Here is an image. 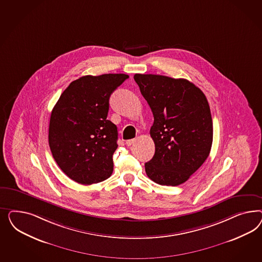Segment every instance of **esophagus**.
Wrapping results in <instances>:
<instances>
[{
	"label": "esophagus",
	"instance_id": "34e87169",
	"mask_svg": "<svg viewBox=\"0 0 262 262\" xmlns=\"http://www.w3.org/2000/svg\"><path fill=\"white\" fill-rule=\"evenodd\" d=\"M135 142V139H129V140L126 141V145H127V147H129V146H132Z\"/></svg>",
	"mask_w": 262,
	"mask_h": 262
}]
</instances>
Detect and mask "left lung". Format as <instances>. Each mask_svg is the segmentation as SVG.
<instances>
[{
  "instance_id": "8db88e82",
  "label": "left lung",
  "mask_w": 262,
  "mask_h": 262,
  "mask_svg": "<svg viewBox=\"0 0 262 262\" xmlns=\"http://www.w3.org/2000/svg\"><path fill=\"white\" fill-rule=\"evenodd\" d=\"M135 82L151 107L150 135L156 146L146 174L161 185L185 183L207 159L213 139L209 104L203 91L184 79L135 74Z\"/></svg>"
}]
</instances>
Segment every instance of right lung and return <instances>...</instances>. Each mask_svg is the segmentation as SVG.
<instances>
[{
	"label": "right lung",
	"instance_id": "1",
	"mask_svg": "<svg viewBox=\"0 0 262 262\" xmlns=\"http://www.w3.org/2000/svg\"><path fill=\"white\" fill-rule=\"evenodd\" d=\"M125 74L83 76L72 81L54 106L49 145L57 165L81 184L101 183L113 171L117 127L106 119L112 92Z\"/></svg>",
	"mask_w": 262,
	"mask_h": 262
}]
</instances>
